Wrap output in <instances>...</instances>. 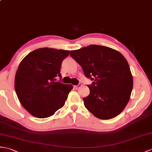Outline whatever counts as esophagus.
Wrapping results in <instances>:
<instances>
[{"label": "esophagus", "mask_w": 152, "mask_h": 152, "mask_svg": "<svg viewBox=\"0 0 152 152\" xmlns=\"http://www.w3.org/2000/svg\"><path fill=\"white\" fill-rule=\"evenodd\" d=\"M81 87H82V84H81V83H79L78 85H77V86H74V88H75V89L76 90H77V89H79Z\"/></svg>", "instance_id": "obj_1"}]
</instances>
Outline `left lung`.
<instances>
[{
    "instance_id": "8db88e82",
    "label": "left lung",
    "mask_w": 152,
    "mask_h": 152,
    "mask_svg": "<svg viewBox=\"0 0 152 152\" xmlns=\"http://www.w3.org/2000/svg\"><path fill=\"white\" fill-rule=\"evenodd\" d=\"M70 54L82 66L86 77L94 80L84 105L96 117H115L128 104L133 89V76L121 53L104 46L91 45Z\"/></svg>"
}]
</instances>
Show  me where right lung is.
Listing matches in <instances>:
<instances>
[{"label": "right lung", "instance_id": "1", "mask_svg": "<svg viewBox=\"0 0 152 152\" xmlns=\"http://www.w3.org/2000/svg\"><path fill=\"white\" fill-rule=\"evenodd\" d=\"M69 50L41 48L21 61L15 77V89L24 108L39 118H48L65 105L72 89L70 84L56 82Z\"/></svg>", "mask_w": 152, "mask_h": 152}]
</instances>
